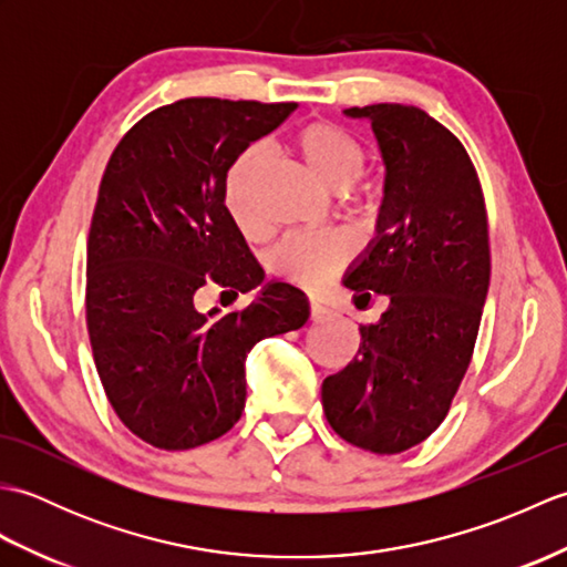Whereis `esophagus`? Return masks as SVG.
Returning <instances> with one entry per match:
<instances>
[{
    "mask_svg": "<svg viewBox=\"0 0 567 567\" xmlns=\"http://www.w3.org/2000/svg\"><path fill=\"white\" fill-rule=\"evenodd\" d=\"M331 319V309L323 307L317 299H311V321H329Z\"/></svg>",
    "mask_w": 567,
    "mask_h": 567,
    "instance_id": "esophagus-1",
    "label": "esophagus"
}]
</instances>
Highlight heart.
Instances as JSON below:
<instances>
[{
	"mask_svg": "<svg viewBox=\"0 0 567 567\" xmlns=\"http://www.w3.org/2000/svg\"><path fill=\"white\" fill-rule=\"evenodd\" d=\"M287 146L321 185L336 192L351 187L365 171L363 146L348 131L327 122H315L295 131ZM260 171L262 153L250 148L238 155L224 183L226 212L238 231L248 238L258 236L265 228L256 199ZM346 260L348 248L343 240L331 236H287L270 258L277 275L309 290L327 285Z\"/></svg>",
	"mask_w": 567,
	"mask_h": 567,
	"instance_id": "b5f03b06",
	"label": "heart"
}]
</instances>
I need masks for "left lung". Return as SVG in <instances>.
I'll return each instance as SVG.
<instances>
[{"label":"left lung","instance_id":"1","mask_svg":"<svg viewBox=\"0 0 567 567\" xmlns=\"http://www.w3.org/2000/svg\"><path fill=\"white\" fill-rule=\"evenodd\" d=\"M368 118L384 163L375 238L348 268L355 299L388 297L360 327L358 355L321 384L323 414L348 443L392 455L429 439L473 358L489 287L483 189L463 143L406 104L343 110Z\"/></svg>","mask_w":567,"mask_h":567}]
</instances>
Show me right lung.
I'll use <instances>...</instances> for the list:
<instances>
[{
    "label": "right lung",
    "instance_id": "right-lung-1",
    "mask_svg": "<svg viewBox=\"0 0 567 567\" xmlns=\"http://www.w3.org/2000/svg\"><path fill=\"white\" fill-rule=\"evenodd\" d=\"M297 110L214 97L143 116L112 153L87 238V331L124 426L163 451L224 436L246 404V355L305 327L309 302L268 282L224 204L231 165ZM209 279L258 289L240 312L202 316Z\"/></svg>",
    "mask_w": 567,
    "mask_h": 567
}]
</instances>
